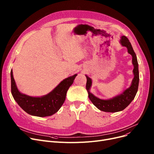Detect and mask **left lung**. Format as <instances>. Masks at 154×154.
<instances>
[{"instance_id": "8db88e82", "label": "left lung", "mask_w": 154, "mask_h": 154, "mask_svg": "<svg viewBox=\"0 0 154 154\" xmlns=\"http://www.w3.org/2000/svg\"><path fill=\"white\" fill-rule=\"evenodd\" d=\"M120 43L122 46L127 48L128 53L130 54L132 57V63L134 65L133 73L134 77L130 87L127 88L122 94L114 97L108 100H103L97 97L90 92L89 91L91 87L92 86V80L87 75H85L87 78L86 89L88 92V97L97 108L100 110L106 112H117L125 109L134 100L137 91H138L139 73L138 62H137L136 54L134 52L131 42H129L127 37L124 35L121 37Z\"/></svg>"}]
</instances>
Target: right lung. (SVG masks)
I'll return each instance as SVG.
<instances>
[{"instance_id":"1","label":"right lung","mask_w":154,"mask_h":154,"mask_svg":"<svg viewBox=\"0 0 154 154\" xmlns=\"http://www.w3.org/2000/svg\"><path fill=\"white\" fill-rule=\"evenodd\" d=\"M76 76L77 74H75L65 79L48 94L40 97H34L19 91L14 79L12 70H11L12 95L19 106L27 114L40 117L51 116L62 107L66 100L69 88L74 82Z\"/></svg>"}]
</instances>
